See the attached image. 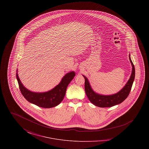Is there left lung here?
<instances>
[{
    "mask_svg": "<svg viewBox=\"0 0 149 149\" xmlns=\"http://www.w3.org/2000/svg\"><path fill=\"white\" fill-rule=\"evenodd\" d=\"M129 59L132 68L130 78L123 88L116 94L112 95H102L95 92L93 90L88 79L85 76L83 75L85 79V93L90 102L94 105L101 108L111 107L120 104L127 98L131 91L135 77V66L131 59L130 54L129 55Z\"/></svg>",
    "mask_w": 149,
    "mask_h": 149,
    "instance_id": "8db88e82",
    "label": "left lung"
}]
</instances>
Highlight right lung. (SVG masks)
I'll return each mask as SVG.
<instances>
[{"mask_svg":"<svg viewBox=\"0 0 149 149\" xmlns=\"http://www.w3.org/2000/svg\"><path fill=\"white\" fill-rule=\"evenodd\" d=\"M17 70L16 78L22 94L31 103L45 108H50L58 106L64 99L67 87L74 78V71L65 75L60 83L53 89L46 92H34L27 89L22 83Z\"/></svg>","mask_w":149,"mask_h":149,"instance_id":"add662e5","label":"right lung"}]
</instances>
